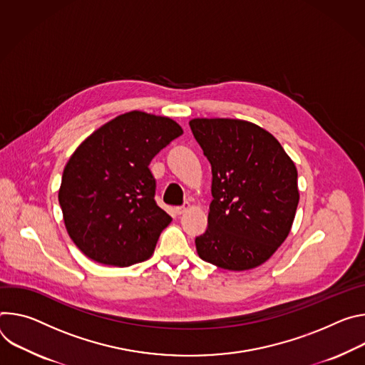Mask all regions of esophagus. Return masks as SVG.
<instances>
[{
  "instance_id": "34e87169",
  "label": "esophagus",
  "mask_w": 365,
  "mask_h": 365,
  "mask_svg": "<svg viewBox=\"0 0 365 365\" xmlns=\"http://www.w3.org/2000/svg\"><path fill=\"white\" fill-rule=\"evenodd\" d=\"M175 210H177V213H178V215H184V213H187V212L190 210V205L187 203V205L181 206V207H177Z\"/></svg>"
}]
</instances>
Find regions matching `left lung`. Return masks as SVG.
Listing matches in <instances>:
<instances>
[{
    "instance_id": "left-lung-1",
    "label": "left lung",
    "mask_w": 365,
    "mask_h": 365,
    "mask_svg": "<svg viewBox=\"0 0 365 365\" xmlns=\"http://www.w3.org/2000/svg\"><path fill=\"white\" fill-rule=\"evenodd\" d=\"M190 128L213 175L209 226L195 237L198 257L229 271L262 265L294 222V162L269 132L247 120L192 118Z\"/></svg>"
}]
</instances>
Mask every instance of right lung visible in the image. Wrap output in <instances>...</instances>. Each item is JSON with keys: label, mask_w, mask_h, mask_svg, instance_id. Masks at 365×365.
I'll use <instances>...</instances> for the list:
<instances>
[{"label": "right lung", "mask_w": 365, "mask_h": 365, "mask_svg": "<svg viewBox=\"0 0 365 365\" xmlns=\"http://www.w3.org/2000/svg\"><path fill=\"white\" fill-rule=\"evenodd\" d=\"M181 135L173 118L133 110L107 121L75 149L58 198L66 232L86 257L113 267L152 257L173 217L156 205L149 164Z\"/></svg>", "instance_id": "add662e5"}]
</instances>
